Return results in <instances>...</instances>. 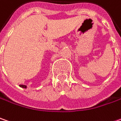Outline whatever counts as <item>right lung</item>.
<instances>
[{
	"mask_svg": "<svg viewBox=\"0 0 121 121\" xmlns=\"http://www.w3.org/2000/svg\"><path fill=\"white\" fill-rule=\"evenodd\" d=\"M20 86L22 88H26V85H23V84H20Z\"/></svg>",
	"mask_w": 121,
	"mask_h": 121,
	"instance_id": "obj_1",
	"label": "right lung"
}]
</instances>
